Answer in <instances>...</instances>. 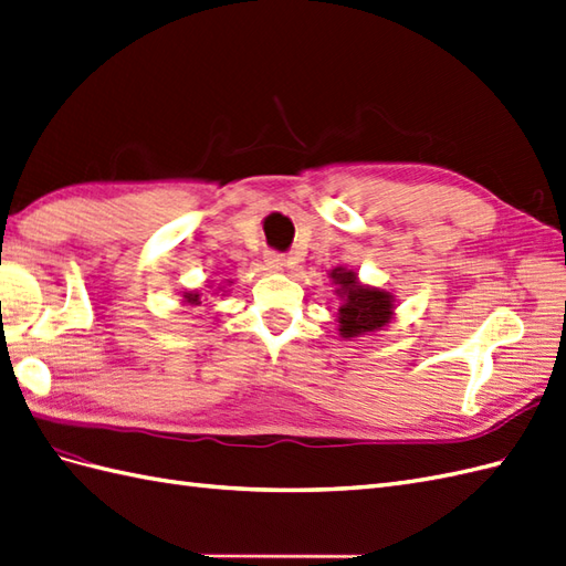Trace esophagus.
I'll use <instances>...</instances> for the list:
<instances>
[{"label": "esophagus", "mask_w": 566, "mask_h": 566, "mask_svg": "<svg viewBox=\"0 0 566 566\" xmlns=\"http://www.w3.org/2000/svg\"><path fill=\"white\" fill-rule=\"evenodd\" d=\"M264 261L271 271H281L285 266V256L281 252H266Z\"/></svg>", "instance_id": "34e87169"}]
</instances>
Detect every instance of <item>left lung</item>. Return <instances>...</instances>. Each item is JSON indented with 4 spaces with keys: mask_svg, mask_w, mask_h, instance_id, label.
Here are the masks:
<instances>
[{
    "mask_svg": "<svg viewBox=\"0 0 566 566\" xmlns=\"http://www.w3.org/2000/svg\"><path fill=\"white\" fill-rule=\"evenodd\" d=\"M334 281L340 285L343 297V307L338 310V324H340V334L346 338L367 334V331L381 328L391 319V295L377 291V287H365L357 283V275L350 271H340L336 269Z\"/></svg>",
    "mask_w": 566,
    "mask_h": 566,
    "instance_id": "8db88e82",
    "label": "left lung"
}]
</instances>
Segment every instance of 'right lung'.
Listing matches in <instances>:
<instances>
[{"mask_svg": "<svg viewBox=\"0 0 566 566\" xmlns=\"http://www.w3.org/2000/svg\"><path fill=\"white\" fill-rule=\"evenodd\" d=\"M185 297H187V302H191V305H199V295H191V293H189V295H185Z\"/></svg>", "mask_w": 566, "mask_h": 566, "instance_id": "obj_1", "label": "right lung"}]
</instances>
